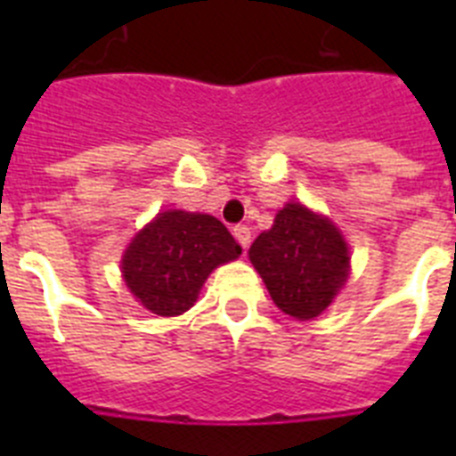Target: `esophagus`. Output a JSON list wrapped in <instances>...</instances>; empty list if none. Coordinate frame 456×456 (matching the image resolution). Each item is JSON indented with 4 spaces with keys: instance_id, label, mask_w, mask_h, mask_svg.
Instances as JSON below:
<instances>
[{
    "instance_id": "34e87169",
    "label": "esophagus",
    "mask_w": 456,
    "mask_h": 456,
    "mask_svg": "<svg viewBox=\"0 0 456 456\" xmlns=\"http://www.w3.org/2000/svg\"><path fill=\"white\" fill-rule=\"evenodd\" d=\"M232 235H235V240L240 241L241 247L248 248V244H251V228H248V225H235V228H232Z\"/></svg>"
}]
</instances>
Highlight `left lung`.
Listing matches in <instances>:
<instances>
[{
	"label": "left lung",
	"instance_id": "obj_1",
	"mask_svg": "<svg viewBox=\"0 0 456 456\" xmlns=\"http://www.w3.org/2000/svg\"><path fill=\"white\" fill-rule=\"evenodd\" d=\"M273 304L297 317L313 320L331 304L349 272L347 244L336 225L299 203H288L269 231L248 248Z\"/></svg>",
	"mask_w": 456,
	"mask_h": 456
}]
</instances>
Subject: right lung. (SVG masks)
<instances>
[{
    "label": "right lung",
    "mask_w": 456,
    "mask_h": 456,
    "mask_svg": "<svg viewBox=\"0 0 456 456\" xmlns=\"http://www.w3.org/2000/svg\"><path fill=\"white\" fill-rule=\"evenodd\" d=\"M241 253L219 219L193 212H162L132 240L123 256L130 292L155 315H183L209 272Z\"/></svg>",
    "instance_id": "1"
}]
</instances>
